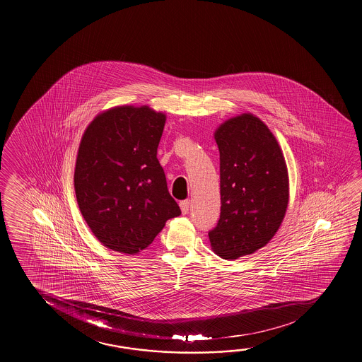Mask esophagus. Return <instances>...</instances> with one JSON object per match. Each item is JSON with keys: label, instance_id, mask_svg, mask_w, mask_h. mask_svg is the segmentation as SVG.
<instances>
[{"label": "esophagus", "instance_id": "obj_1", "mask_svg": "<svg viewBox=\"0 0 362 362\" xmlns=\"http://www.w3.org/2000/svg\"><path fill=\"white\" fill-rule=\"evenodd\" d=\"M189 201L187 199V201H182L179 203V206H180V209H182V214H187L189 212Z\"/></svg>", "mask_w": 362, "mask_h": 362}]
</instances>
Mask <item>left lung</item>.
Masks as SVG:
<instances>
[{
    "label": "left lung",
    "instance_id": "8db88e82",
    "mask_svg": "<svg viewBox=\"0 0 362 362\" xmlns=\"http://www.w3.org/2000/svg\"><path fill=\"white\" fill-rule=\"evenodd\" d=\"M221 214L208 232L212 250L226 260L254 254L267 245L284 219L289 177L273 132L252 113L219 124Z\"/></svg>",
    "mask_w": 362,
    "mask_h": 362
}]
</instances>
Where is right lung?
Listing matches in <instances>:
<instances>
[{"instance_id":"add662e5","label":"right lung","mask_w":362,"mask_h":362,"mask_svg":"<svg viewBox=\"0 0 362 362\" xmlns=\"http://www.w3.org/2000/svg\"><path fill=\"white\" fill-rule=\"evenodd\" d=\"M166 116L148 106H117L95 116L78 148V207L108 249L137 254L178 217L156 158Z\"/></svg>"}]
</instances>
